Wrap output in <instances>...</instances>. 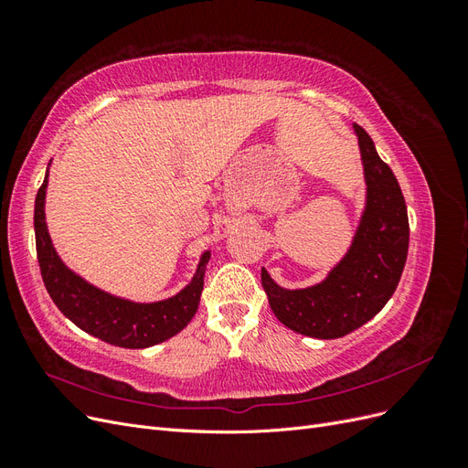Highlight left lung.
I'll list each match as a JSON object with an SVG mask.
<instances>
[{
    "label": "left lung",
    "mask_w": 468,
    "mask_h": 468,
    "mask_svg": "<svg viewBox=\"0 0 468 468\" xmlns=\"http://www.w3.org/2000/svg\"><path fill=\"white\" fill-rule=\"evenodd\" d=\"M367 179V207L347 256L320 285L287 291L261 269L269 306L281 324L303 335L334 339L378 314L402 277L410 224L392 169L378 158L371 136L353 124Z\"/></svg>",
    "instance_id": "8db88e82"
}]
</instances>
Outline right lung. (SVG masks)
I'll return each instance as SVG.
<instances>
[{
    "label": "right lung",
    "mask_w": 468,
    "mask_h": 468,
    "mask_svg": "<svg viewBox=\"0 0 468 468\" xmlns=\"http://www.w3.org/2000/svg\"><path fill=\"white\" fill-rule=\"evenodd\" d=\"M48 174L42 181L35 201V238L40 275L54 304L72 320L78 328L88 332L111 346L143 349L181 332L199 308L205 265L210 253L205 251L197 273L189 285L167 301L138 304L117 299L91 287L78 277L56 256L45 222V193Z\"/></svg>",
    "instance_id": "right-lung-1"
}]
</instances>
